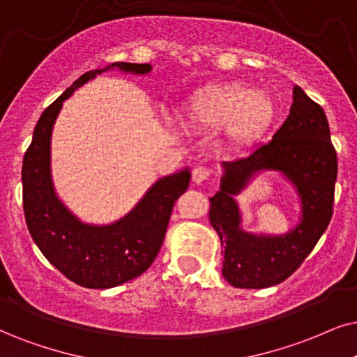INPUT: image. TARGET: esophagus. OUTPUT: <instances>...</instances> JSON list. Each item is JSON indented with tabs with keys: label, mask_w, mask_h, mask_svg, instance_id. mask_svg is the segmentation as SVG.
Instances as JSON below:
<instances>
[{
	"label": "esophagus",
	"mask_w": 357,
	"mask_h": 357,
	"mask_svg": "<svg viewBox=\"0 0 357 357\" xmlns=\"http://www.w3.org/2000/svg\"><path fill=\"white\" fill-rule=\"evenodd\" d=\"M212 173H214V171H212L211 168H206V166H197V168L192 171V181L201 184L202 181H206V179H209Z\"/></svg>",
	"instance_id": "34e87169"
}]
</instances>
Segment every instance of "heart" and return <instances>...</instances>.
<instances>
[{
  "label": "heart",
  "mask_w": 357,
  "mask_h": 357,
  "mask_svg": "<svg viewBox=\"0 0 357 357\" xmlns=\"http://www.w3.org/2000/svg\"><path fill=\"white\" fill-rule=\"evenodd\" d=\"M273 114L272 100L247 87L218 90L194 105V119L202 125H229L232 137L247 139L264 128Z\"/></svg>",
  "instance_id": "1"
}]
</instances>
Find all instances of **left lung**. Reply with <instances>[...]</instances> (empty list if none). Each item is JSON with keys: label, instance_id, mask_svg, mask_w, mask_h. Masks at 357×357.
Returning <instances> with one entry per match:
<instances>
[{"label": "left lung", "instance_id": "left-lung-1", "mask_svg": "<svg viewBox=\"0 0 357 357\" xmlns=\"http://www.w3.org/2000/svg\"><path fill=\"white\" fill-rule=\"evenodd\" d=\"M260 169L282 170L302 199V220L282 238L255 236L240 229L233 194ZM220 189L211 197L209 220L224 245V278L236 288H267L282 283L314 249L333 215L337 156L328 119L319 103L298 85L290 115L249 156L224 163Z\"/></svg>", "mask_w": 357, "mask_h": 357}]
</instances>
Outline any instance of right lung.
<instances>
[{
	"label": "right lung",
	"instance_id": "1",
	"mask_svg": "<svg viewBox=\"0 0 357 357\" xmlns=\"http://www.w3.org/2000/svg\"><path fill=\"white\" fill-rule=\"evenodd\" d=\"M148 74L150 64L114 62L85 72L43 112L22 160V209L29 234L59 272L85 288H112L137 278L163 245L174 202L186 192L191 171L166 176L150 188L137 207L110 225L82 224L57 199L51 181V132L62 102L107 69Z\"/></svg>",
	"mask_w": 357,
	"mask_h": 357
}]
</instances>
